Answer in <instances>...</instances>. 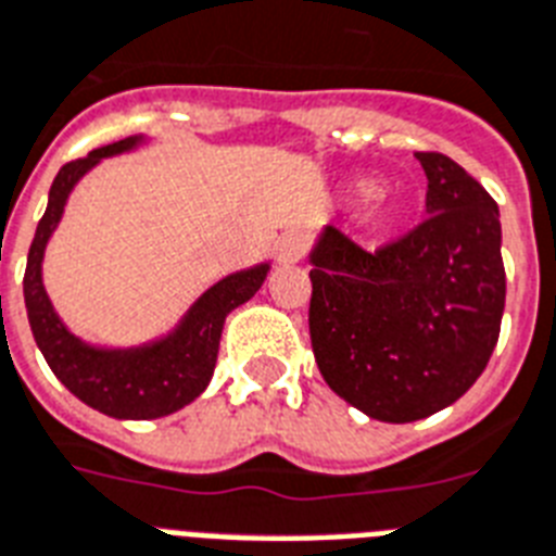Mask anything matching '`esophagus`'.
Returning a JSON list of instances; mask_svg holds the SVG:
<instances>
[{
	"instance_id": "esophagus-1",
	"label": "esophagus",
	"mask_w": 556,
	"mask_h": 556,
	"mask_svg": "<svg viewBox=\"0 0 556 556\" xmlns=\"http://www.w3.org/2000/svg\"><path fill=\"white\" fill-rule=\"evenodd\" d=\"M305 254V239L300 233H286L277 242V260L279 263H300Z\"/></svg>"
}]
</instances>
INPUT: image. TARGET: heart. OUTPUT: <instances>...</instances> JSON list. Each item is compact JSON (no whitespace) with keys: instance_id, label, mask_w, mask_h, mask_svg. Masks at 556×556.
Instances as JSON below:
<instances>
[{"instance_id":"heart-1","label":"heart","mask_w":556,"mask_h":556,"mask_svg":"<svg viewBox=\"0 0 556 556\" xmlns=\"http://www.w3.org/2000/svg\"><path fill=\"white\" fill-rule=\"evenodd\" d=\"M351 193L359 197V200H367L368 195L372 197L368 205H365V214H363V225L368 228V231L374 233L388 231V228L400 219V205H396L388 193H377V182H371V179H359V182H354Z\"/></svg>"}]
</instances>
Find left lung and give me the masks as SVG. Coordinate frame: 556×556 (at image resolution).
I'll return each instance as SVG.
<instances>
[{
	"label": "left lung",
	"instance_id": "8db88e82",
	"mask_svg": "<svg viewBox=\"0 0 556 556\" xmlns=\"http://www.w3.org/2000/svg\"><path fill=\"white\" fill-rule=\"evenodd\" d=\"M422 223L365 251L328 225L311 251V345L333 394L380 422L448 408L477 382L505 308L500 211L466 168L417 151Z\"/></svg>",
	"mask_w": 556,
	"mask_h": 556
}]
</instances>
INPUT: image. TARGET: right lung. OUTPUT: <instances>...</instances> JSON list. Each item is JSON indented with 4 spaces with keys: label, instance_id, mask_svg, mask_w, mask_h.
I'll return each instance as SVG.
<instances>
[{
    "label": "right lung",
    "instance_id": "right-lung-1",
    "mask_svg": "<svg viewBox=\"0 0 556 556\" xmlns=\"http://www.w3.org/2000/svg\"><path fill=\"white\" fill-rule=\"evenodd\" d=\"M142 137L119 139L114 146L97 148L83 160L62 165L48 193L45 216L36 225V237L25 268V308L34 340L56 374V380L79 396L85 405L116 419H156L193 403L211 382L223 337L225 317L248 302L268 277V263L228 274L193 302L182 323L168 337L137 349H97L67 331L53 311L42 286L45 245L56 231L65 202L74 185L99 160L137 148Z\"/></svg>",
    "mask_w": 556,
    "mask_h": 556
}]
</instances>
